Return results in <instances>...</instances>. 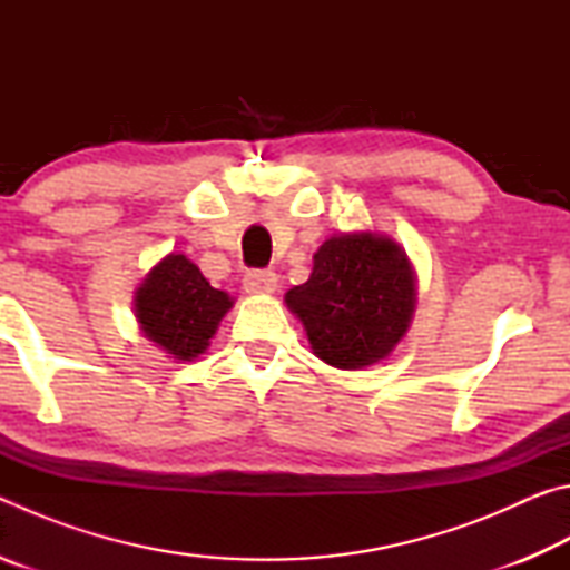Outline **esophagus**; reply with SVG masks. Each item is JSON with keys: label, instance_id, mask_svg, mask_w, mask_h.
I'll return each mask as SVG.
<instances>
[{"label": "esophagus", "instance_id": "esophagus-1", "mask_svg": "<svg viewBox=\"0 0 570 570\" xmlns=\"http://www.w3.org/2000/svg\"><path fill=\"white\" fill-rule=\"evenodd\" d=\"M278 286V276L274 272H248L244 278V288L248 294H274Z\"/></svg>", "mask_w": 570, "mask_h": 570}]
</instances>
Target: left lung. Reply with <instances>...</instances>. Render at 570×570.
I'll list each match as a JSON object with an SVG mask.
<instances>
[{"mask_svg":"<svg viewBox=\"0 0 570 570\" xmlns=\"http://www.w3.org/2000/svg\"><path fill=\"white\" fill-rule=\"evenodd\" d=\"M284 302L312 352L334 370H366L394 352L417 304V274L397 240L377 230L326 238L308 282Z\"/></svg>","mask_w":570,"mask_h":570,"instance_id":"1","label":"left lung"}]
</instances>
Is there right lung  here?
I'll use <instances>...</instances> for the list:
<instances>
[{
    "instance_id": "obj_1",
    "label": "right lung",
    "mask_w": 570,
    "mask_h": 570,
    "mask_svg": "<svg viewBox=\"0 0 570 570\" xmlns=\"http://www.w3.org/2000/svg\"><path fill=\"white\" fill-rule=\"evenodd\" d=\"M234 298L208 284L200 268L183 254H168L135 288V320L173 360L193 362L208 350Z\"/></svg>"
}]
</instances>
